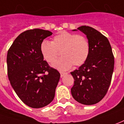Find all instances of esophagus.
<instances>
[{
  "mask_svg": "<svg viewBox=\"0 0 124 124\" xmlns=\"http://www.w3.org/2000/svg\"><path fill=\"white\" fill-rule=\"evenodd\" d=\"M60 74H61V77L62 78V77H63L65 75H66L67 73H65V72H62V71H61L60 72Z\"/></svg>",
  "mask_w": 124,
  "mask_h": 124,
  "instance_id": "1",
  "label": "esophagus"
}]
</instances>
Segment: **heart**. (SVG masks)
Returning <instances> with one entry per match:
<instances>
[{"label": "heart", "mask_w": 124, "mask_h": 124, "mask_svg": "<svg viewBox=\"0 0 124 124\" xmlns=\"http://www.w3.org/2000/svg\"><path fill=\"white\" fill-rule=\"evenodd\" d=\"M40 51L44 60L53 63L59 56L62 58L53 65L59 70H67L72 65L80 66L85 63L90 53V44L86 38L63 31L54 36L51 42H42Z\"/></svg>", "instance_id": "b5f03b06"}]
</instances>
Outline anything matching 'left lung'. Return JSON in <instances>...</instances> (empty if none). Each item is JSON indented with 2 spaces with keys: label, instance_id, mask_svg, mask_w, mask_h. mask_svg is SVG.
I'll return each mask as SVG.
<instances>
[{
  "label": "left lung",
  "instance_id": "1",
  "mask_svg": "<svg viewBox=\"0 0 124 124\" xmlns=\"http://www.w3.org/2000/svg\"><path fill=\"white\" fill-rule=\"evenodd\" d=\"M78 30L86 35L90 53L85 63L71 72L74 79L71 93L78 103L91 105L101 101L108 91L114 68V56L107 38L101 32L86 25Z\"/></svg>",
  "mask_w": 124,
  "mask_h": 124
}]
</instances>
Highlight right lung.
Returning <instances> with one entry per match:
<instances>
[{"label": "right lung", "mask_w": 124, "mask_h": 124, "mask_svg": "<svg viewBox=\"0 0 124 124\" xmlns=\"http://www.w3.org/2000/svg\"><path fill=\"white\" fill-rule=\"evenodd\" d=\"M52 32L33 29L22 32L8 49L7 57L8 80L19 98L31 108L51 103L60 79L42 56L40 46Z\"/></svg>", "instance_id": "right-lung-1"}]
</instances>
